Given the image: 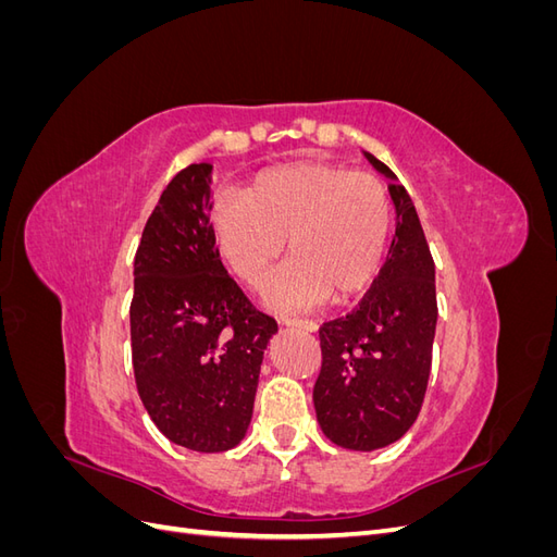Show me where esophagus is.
<instances>
[{
  "label": "esophagus",
  "instance_id": "1",
  "mask_svg": "<svg viewBox=\"0 0 557 557\" xmlns=\"http://www.w3.org/2000/svg\"><path fill=\"white\" fill-rule=\"evenodd\" d=\"M283 325L305 330V332H315L318 330V323H313V320H301V318H283Z\"/></svg>",
  "mask_w": 557,
  "mask_h": 557
}]
</instances>
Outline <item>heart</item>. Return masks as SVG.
Instances as JSON below:
<instances>
[{
	"label": "heart",
	"instance_id": "obj_1",
	"mask_svg": "<svg viewBox=\"0 0 557 557\" xmlns=\"http://www.w3.org/2000/svg\"><path fill=\"white\" fill-rule=\"evenodd\" d=\"M211 237L230 272L260 290L285 250L293 260L267 283L278 311H309L360 295L381 269L391 205L379 178L342 164L299 160L252 176L213 205Z\"/></svg>",
	"mask_w": 557,
	"mask_h": 557
}]
</instances>
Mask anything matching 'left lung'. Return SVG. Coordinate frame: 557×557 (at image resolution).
Masks as SVG:
<instances>
[{
  "label": "left lung",
  "mask_w": 557,
  "mask_h": 557,
  "mask_svg": "<svg viewBox=\"0 0 557 557\" xmlns=\"http://www.w3.org/2000/svg\"><path fill=\"white\" fill-rule=\"evenodd\" d=\"M393 183L395 237L360 305L320 327L323 364L313 407L327 440L350 450H376L401 440L423 407L436 327L434 260L409 193Z\"/></svg>",
  "instance_id": "8db88e82"
}]
</instances>
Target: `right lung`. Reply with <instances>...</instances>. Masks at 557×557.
<instances>
[{
	"mask_svg": "<svg viewBox=\"0 0 557 557\" xmlns=\"http://www.w3.org/2000/svg\"><path fill=\"white\" fill-rule=\"evenodd\" d=\"M211 170H181L146 221L129 305L137 391L166 440L197 453L237 446L250 425L276 320L258 311L211 237Z\"/></svg>",
	"mask_w": 557,
	"mask_h": 557,
	"instance_id": "right-lung-1",
	"label": "right lung"
}]
</instances>
